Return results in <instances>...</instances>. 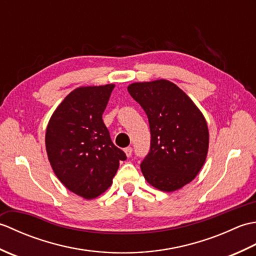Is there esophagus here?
Listing matches in <instances>:
<instances>
[{"label": "esophagus", "mask_w": 256, "mask_h": 256, "mask_svg": "<svg viewBox=\"0 0 256 256\" xmlns=\"http://www.w3.org/2000/svg\"><path fill=\"white\" fill-rule=\"evenodd\" d=\"M124 152H125V154H126V156H128V157H131V156H132L133 148H130V146H128V148H126L124 150Z\"/></svg>", "instance_id": "34e87169"}]
</instances>
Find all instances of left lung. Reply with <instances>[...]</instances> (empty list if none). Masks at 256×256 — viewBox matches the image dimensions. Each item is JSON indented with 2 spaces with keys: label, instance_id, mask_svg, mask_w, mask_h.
I'll return each instance as SVG.
<instances>
[{
  "label": "left lung",
  "instance_id": "obj_1",
  "mask_svg": "<svg viewBox=\"0 0 256 256\" xmlns=\"http://www.w3.org/2000/svg\"><path fill=\"white\" fill-rule=\"evenodd\" d=\"M128 94L148 118L150 150L140 170L150 186L172 192L192 182L209 148L206 118L194 101L165 79L134 82Z\"/></svg>",
  "mask_w": 256,
  "mask_h": 256
}]
</instances>
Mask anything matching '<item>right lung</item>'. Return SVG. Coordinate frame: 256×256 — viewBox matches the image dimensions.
Here are the masks:
<instances>
[{"label":"right lung","instance_id":"obj_1","mask_svg":"<svg viewBox=\"0 0 256 256\" xmlns=\"http://www.w3.org/2000/svg\"><path fill=\"white\" fill-rule=\"evenodd\" d=\"M116 84L79 86L60 102L48 122L46 152L64 187L84 199L99 197L112 184L126 156L112 143L103 123Z\"/></svg>","mask_w":256,"mask_h":256}]
</instances>
